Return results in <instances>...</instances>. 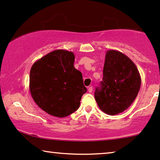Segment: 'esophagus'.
Returning <instances> with one entry per match:
<instances>
[{
  "instance_id": "obj_1",
  "label": "esophagus",
  "mask_w": 160,
  "mask_h": 160,
  "mask_svg": "<svg viewBox=\"0 0 160 160\" xmlns=\"http://www.w3.org/2000/svg\"><path fill=\"white\" fill-rule=\"evenodd\" d=\"M88 91L89 93H91V92L93 91V87H92V86L88 87Z\"/></svg>"
}]
</instances>
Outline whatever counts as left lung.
Wrapping results in <instances>:
<instances>
[{"label":"left lung","instance_id":"obj_1","mask_svg":"<svg viewBox=\"0 0 160 160\" xmlns=\"http://www.w3.org/2000/svg\"><path fill=\"white\" fill-rule=\"evenodd\" d=\"M141 84L140 73L132 61L122 52L109 50L105 56L103 80L96 88L95 99L104 113L118 114L134 102Z\"/></svg>","mask_w":160,"mask_h":160}]
</instances>
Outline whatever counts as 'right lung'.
I'll return each instance as SVG.
<instances>
[{
  "label": "right lung",
  "instance_id": "add662e5",
  "mask_svg": "<svg viewBox=\"0 0 160 160\" xmlns=\"http://www.w3.org/2000/svg\"><path fill=\"white\" fill-rule=\"evenodd\" d=\"M72 51L58 49L34 63L30 72V91L38 107L57 118H65L80 104L87 88L82 73L74 67Z\"/></svg>",
  "mask_w": 160,
  "mask_h": 160
}]
</instances>
